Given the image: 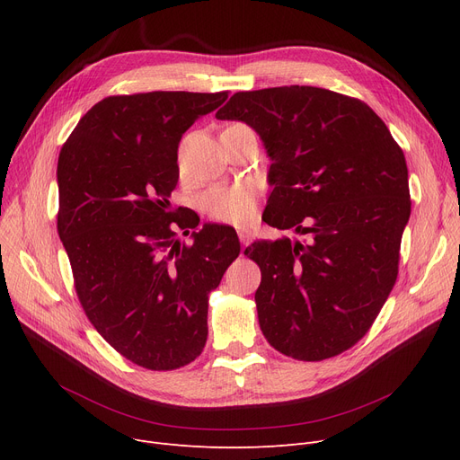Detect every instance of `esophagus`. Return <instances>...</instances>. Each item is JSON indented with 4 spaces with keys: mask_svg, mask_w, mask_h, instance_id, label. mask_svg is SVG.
<instances>
[{
    "mask_svg": "<svg viewBox=\"0 0 460 460\" xmlns=\"http://www.w3.org/2000/svg\"><path fill=\"white\" fill-rule=\"evenodd\" d=\"M236 233H238V240H240V243H243L244 246H246L248 243H252V238H253V233H252L250 229H238Z\"/></svg>",
    "mask_w": 460,
    "mask_h": 460,
    "instance_id": "obj_1",
    "label": "esophagus"
}]
</instances>
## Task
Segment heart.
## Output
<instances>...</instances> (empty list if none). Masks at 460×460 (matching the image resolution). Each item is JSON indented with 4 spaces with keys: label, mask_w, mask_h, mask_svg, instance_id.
Segmentation results:
<instances>
[{
    "label": "heart",
    "mask_w": 460,
    "mask_h": 460,
    "mask_svg": "<svg viewBox=\"0 0 460 460\" xmlns=\"http://www.w3.org/2000/svg\"><path fill=\"white\" fill-rule=\"evenodd\" d=\"M257 190L250 182L217 184L203 196V210L214 222L243 226L253 220Z\"/></svg>",
    "instance_id": "b5f03b06"
}]
</instances>
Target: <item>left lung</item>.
Returning a JSON list of instances; mask_svg holds the SVG:
<instances>
[{
    "label": "left lung",
    "mask_w": 460,
    "mask_h": 460,
    "mask_svg": "<svg viewBox=\"0 0 460 460\" xmlns=\"http://www.w3.org/2000/svg\"><path fill=\"white\" fill-rule=\"evenodd\" d=\"M216 117L255 128L272 158L264 222L305 236L244 252L261 269L262 335L300 361L349 350L397 281L412 205L402 149L364 101L321 87L238 91Z\"/></svg>",
    "instance_id": "8db88e82"
}]
</instances>
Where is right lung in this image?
I'll use <instances>...</instances> for the list:
<instances>
[{
    "mask_svg": "<svg viewBox=\"0 0 460 460\" xmlns=\"http://www.w3.org/2000/svg\"><path fill=\"white\" fill-rule=\"evenodd\" d=\"M229 91H153L96 102L63 143L58 233L89 323L132 364L173 371L208 335V295L240 244L233 227L169 207L182 134ZM181 234H191L190 245Z\"/></svg>",
    "mask_w": 460,
    "mask_h": 460,
    "instance_id": "right-lung-1",
    "label": "right lung"
}]
</instances>
